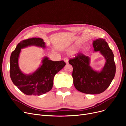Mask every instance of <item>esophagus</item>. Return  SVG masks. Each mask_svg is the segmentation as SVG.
Segmentation results:
<instances>
[{"label": "esophagus", "mask_w": 126, "mask_h": 126, "mask_svg": "<svg viewBox=\"0 0 126 126\" xmlns=\"http://www.w3.org/2000/svg\"><path fill=\"white\" fill-rule=\"evenodd\" d=\"M64 61L66 63V64H67L68 63V59L67 58H65L64 59Z\"/></svg>", "instance_id": "esophagus-1"}]
</instances>
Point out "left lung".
I'll return each instance as SVG.
<instances>
[{"mask_svg":"<svg viewBox=\"0 0 126 126\" xmlns=\"http://www.w3.org/2000/svg\"><path fill=\"white\" fill-rule=\"evenodd\" d=\"M94 51H99L106 62L97 71L91 66L89 56L79 52L69 60L73 68L74 85L78 91L87 94H100L110 85L115 75L116 66L112 50L105 40L98 39L93 42Z\"/></svg>","mask_w":126,"mask_h":126,"instance_id":"left-lung-1","label":"left lung"}]
</instances>
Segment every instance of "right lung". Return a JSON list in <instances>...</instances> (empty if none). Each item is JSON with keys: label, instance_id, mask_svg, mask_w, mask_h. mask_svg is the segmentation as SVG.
<instances>
[{"label": "right lung", "instance_id": "obj_1", "mask_svg": "<svg viewBox=\"0 0 126 126\" xmlns=\"http://www.w3.org/2000/svg\"><path fill=\"white\" fill-rule=\"evenodd\" d=\"M35 46L44 49L45 43L41 38H32L20 42L10 57V75L13 83L27 95H41L52 88L56 74L66 65L63 61H53L44 57L42 64L32 73L25 74L19 67L18 59L21 49Z\"/></svg>", "mask_w": 126, "mask_h": 126}]
</instances>
